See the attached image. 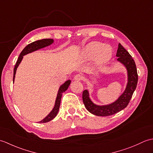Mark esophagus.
<instances>
[{"mask_svg":"<svg viewBox=\"0 0 153 153\" xmlns=\"http://www.w3.org/2000/svg\"><path fill=\"white\" fill-rule=\"evenodd\" d=\"M83 79V76L82 75H80V74H77L76 76H75L74 77V80L76 81H81Z\"/></svg>","mask_w":153,"mask_h":153,"instance_id":"1","label":"esophagus"}]
</instances>
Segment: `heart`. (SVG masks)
<instances>
[{"label": "heart", "mask_w": 153, "mask_h": 153, "mask_svg": "<svg viewBox=\"0 0 153 153\" xmlns=\"http://www.w3.org/2000/svg\"><path fill=\"white\" fill-rule=\"evenodd\" d=\"M112 55V50L108 45H102L99 42L93 41L87 44L82 51L84 60H89L94 58L97 66H100L106 63Z\"/></svg>", "instance_id": "1"}]
</instances>
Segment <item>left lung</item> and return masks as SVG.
Returning <instances> with one entry per match:
<instances>
[{
	"mask_svg": "<svg viewBox=\"0 0 153 153\" xmlns=\"http://www.w3.org/2000/svg\"><path fill=\"white\" fill-rule=\"evenodd\" d=\"M116 56L117 61L123 65L127 70V84L125 90L115 101L108 105H98L91 99L88 90H84L82 95L83 102L86 109L93 114L98 116H108L121 111L130 101L138 81L137 68L135 61L122 45L118 44Z\"/></svg>",
	"mask_w": 153,
	"mask_h": 153,
	"instance_id": "obj_1",
	"label": "left lung"
}]
</instances>
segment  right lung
<instances>
[{
    "instance_id": "right-lung-1",
    "label": "right lung",
    "mask_w": 153,
    "mask_h": 153,
    "mask_svg": "<svg viewBox=\"0 0 153 153\" xmlns=\"http://www.w3.org/2000/svg\"><path fill=\"white\" fill-rule=\"evenodd\" d=\"M53 43H54V40L53 39H44L34 41V42H33V43L27 45V46L25 47L24 49H23V51L21 52V53H20V54H19V56L18 58V60L16 63L14 69V77H13V82H14L16 70H17V68L19 66V64L21 63L23 58H24V56H25V55H26L29 53H33V52H34V51L39 50V49H41V48H43L49 46V45H52ZM70 83H71L70 79L67 80L66 82L60 86L59 89H58V91L56 100H55L54 106L53 107V110H51V112L48 114L46 117H45L44 119H43L41 121L39 122V123H46V122L51 121V120L54 119L55 117L56 116L58 112V110H59V108H60L62 95V93L66 91L68 89V87H69L70 85Z\"/></svg>"
}]
</instances>
